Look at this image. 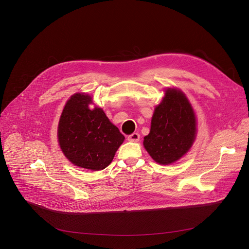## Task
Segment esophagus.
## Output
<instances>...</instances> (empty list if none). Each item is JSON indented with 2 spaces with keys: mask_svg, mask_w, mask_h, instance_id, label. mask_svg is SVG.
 Wrapping results in <instances>:
<instances>
[{
  "mask_svg": "<svg viewBox=\"0 0 249 249\" xmlns=\"http://www.w3.org/2000/svg\"><path fill=\"white\" fill-rule=\"evenodd\" d=\"M128 140L130 142H139L140 140V135L138 133H133L128 136Z\"/></svg>",
  "mask_w": 249,
  "mask_h": 249,
  "instance_id": "obj_1",
  "label": "esophagus"
}]
</instances>
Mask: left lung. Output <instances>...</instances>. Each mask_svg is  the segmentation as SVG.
Wrapping results in <instances>:
<instances>
[{"label": "left lung", "instance_id": "obj_1", "mask_svg": "<svg viewBox=\"0 0 249 249\" xmlns=\"http://www.w3.org/2000/svg\"><path fill=\"white\" fill-rule=\"evenodd\" d=\"M196 125L195 112L186 95L180 89L168 88L161 102L156 106L144 147L156 162L173 163L192 147Z\"/></svg>", "mask_w": 249, "mask_h": 249}]
</instances>
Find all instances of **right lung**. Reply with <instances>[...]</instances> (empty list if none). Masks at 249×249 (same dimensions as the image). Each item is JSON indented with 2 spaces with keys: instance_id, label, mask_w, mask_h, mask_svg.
<instances>
[{
  "instance_id": "obj_1",
  "label": "right lung",
  "mask_w": 249,
  "mask_h": 249,
  "mask_svg": "<svg viewBox=\"0 0 249 249\" xmlns=\"http://www.w3.org/2000/svg\"><path fill=\"white\" fill-rule=\"evenodd\" d=\"M90 95L75 93L66 102L58 125V142L73 164L90 170L108 166L125 137L99 107L90 109Z\"/></svg>"
}]
</instances>
